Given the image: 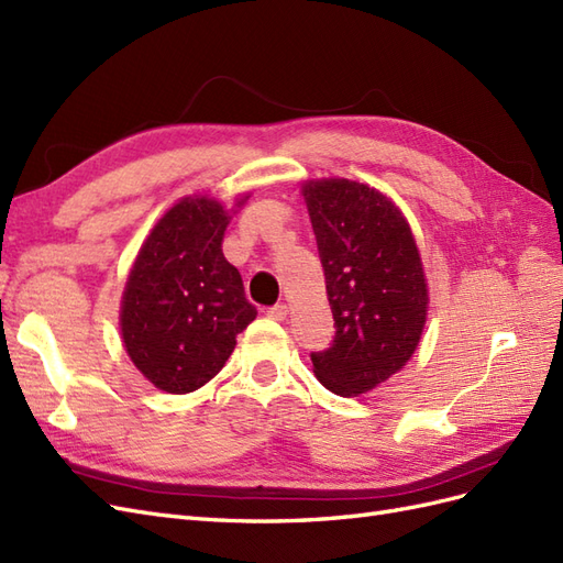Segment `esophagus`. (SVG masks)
I'll return each instance as SVG.
<instances>
[{
  "instance_id": "34e87169",
  "label": "esophagus",
  "mask_w": 563,
  "mask_h": 563,
  "mask_svg": "<svg viewBox=\"0 0 563 563\" xmlns=\"http://www.w3.org/2000/svg\"><path fill=\"white\" fill-rule=\"evenodd\" d=\"M286 314H288V308L284 306V302H277V306H272V308H267V317H272V319H277V322H282V319H286Z\"/></svg>"
}]
</instances>
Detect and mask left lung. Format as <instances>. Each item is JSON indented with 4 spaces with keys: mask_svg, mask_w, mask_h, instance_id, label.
I'll list each match as a JSON object with an SVG mask.
<instances>
[{
    "mask_svg": "<svg viewBox=\"0 0 563 563\" xmlns=\"http://www.w3.org/2000/svg\"><path fill=\"white\" fill-rule=\"evenodd\" d=\"M333 312L327 351L310 353L319 382L351 398L412 357L427 322V282L402 212L351 179L302 187Z\"/></svg>",
    "mask_w": 563,
    "mask_h": 563,
    "instance_id": "left-lung-1",
    "label": "left lung"
}]
</instances>
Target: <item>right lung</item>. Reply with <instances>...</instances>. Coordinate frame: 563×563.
I'll list each match as a JSON object with an SVG mask.
<instances>
[{"instance_id": "add662e5", "label": "right lung", "mask_w": 563, "mask_h": 563, "mask_svg": "<svg viewBox=\"0 0 563 563\" xmlns=\"http://www.w3.org/2000/svg\"><path fill=\"white\" fill-rule=\"evenodd\" d=\"M227 224L218 201L181 199L132 265L120 329L134 367L161 390L181 395L208 384L257 314L222 255Z\"/></svg>"}]
</instances>
